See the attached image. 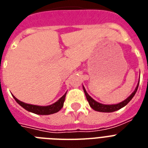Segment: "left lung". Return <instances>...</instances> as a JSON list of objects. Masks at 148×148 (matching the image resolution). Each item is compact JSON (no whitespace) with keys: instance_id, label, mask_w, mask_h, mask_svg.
I'll return each instance as SVG.
<instances>
[{"instance_id":"1","label":"left lung","mask_w":148,"mask_h":148,"mask_svg":"<svg viewBox=\"0 0 148 148\" xmlns=\"http://www.w3.org/2000/svg\"><path fill=\"white\" fill-rule=\"evenodd\" d=\"M138 86H139V83L137 84V87H136V89H135V90L134 91V92L130 95V97H128L127 99H126L124 101L121 102L120 103L114 104V105H104V104L99 103L98 102L95 101L94 99H92V97H90V95L87 93L84 87H83V90H84L85 95H86V99L87 100H88V102H89L90 106H91L94 110L99 111V112H104V113H111V112L116 111L118 110H120V109L122 108V107H123V106H125L132 99V98L135 95L136 92H137V89H138Z\"/></svg>"}]
</instances>
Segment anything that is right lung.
<instances>
[{"mask_svg":"<svg viewBox=\"0 0 148 148\" xmlns=\"http://www.w3.org/2000/svg\"><path fill=\"white\" fill-rule=\"evenodd\" d=\"M66 94H64L62 97L58 99V101L56 102L55 103L51 104L50 106H36V105H32V104H27L25 103L18 100L17 98L14 97L16 102L18 103L19 105L22 106L23 108L25 109L26 110L34 113L35 114H39V115H49V114H52V113H57L60 110L62 107H63L64 101L66 99Z\"/></svg>","mask_w":148,"mask_h":148,"instance_id":"right-lung-1","label":"right lung"}]
</instances>
